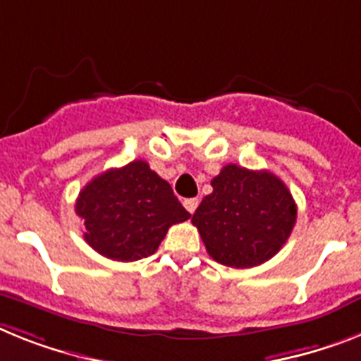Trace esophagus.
<instances>
[{"label": "esophagus", "mask_w": 361, "mask_h": 361, "mask_svg": "<svg viewBox=\"0 0 361 361\" xmlns=\"http://www.w3.org/2000/svg\"><path fill=\"white\" fill-rule=\"evenodd\" d=\"M198 204H200L198 198H187L185 202H183V205H185V209H187V211H189L190 214L195 213L196 207H198Z\"/></svg>", "instance_id": "esophagus-1"}]
</instances>
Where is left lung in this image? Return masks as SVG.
<instances>
[{
    "instance_id": "obj_1",
    "label": "left lung",
    "mask_w": 361,
    "mask_h": 361,
    "mask_svg": "<svg viewBox=\"0 0 361 361\" xmlns=\"http://www.w3.org/2000/svg\"><path fill=\"white\" fill-rule=\"evenodd\" d=\"M211 185L213 192L192 214L209 255L231 268H253L277 255L298 218L288 187L271 172L235 163L224 166Z\"/></svg>"
}]
</instances>
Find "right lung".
I'll use <instances>...</instances> for the list:
<instances>
[{
    "instance_id": "obj_1",
    "label": "right lung",
    "mask_w": 361,
    "mask_h": 361,
    "mask_svg": "<svg viewBox=\"0 0 361 361\" xmlns=\"http://www.w3.org/2000/svg\"><path fill=\"white\" fill-rule=\"evenodd\" d=\"M75 211L84 220V240L121 262L156 253L169 227L190 218L172 187L143 159L95 176L80 190Z\"/></svg>"
}]
</instances>
